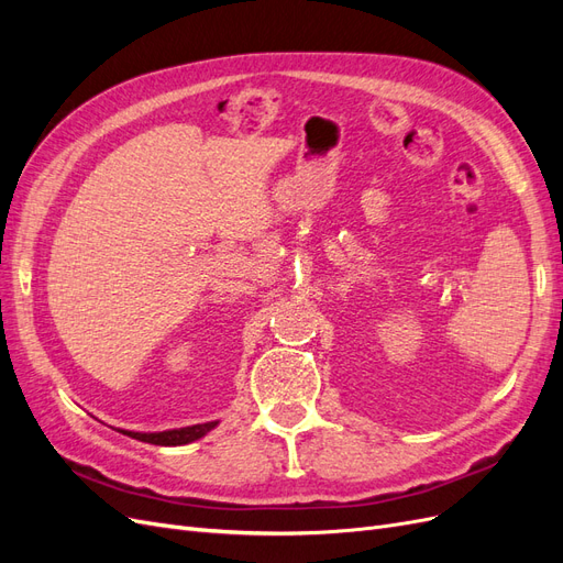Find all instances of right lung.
<instances>
[{
	"instance_id": "obj_1",
	"label": "right lung",
	"mask_w": 563,
	"mask_h": 563,
	"mask_svg": "<svg viewBox=\"0 0 563 563\" xmlns=\"http://www.w3.org/2000/svg\"><path fill=\"white\" fill-rule=\"evenodd\" d=\"M218 424V420L211 422H201V424H190V428H178V430H164V432H131V430H119L122 434L145 441V444H155V446H183L190 444V441L201 439L203 434H209Z\"/></svg>"
}]
</instances>
